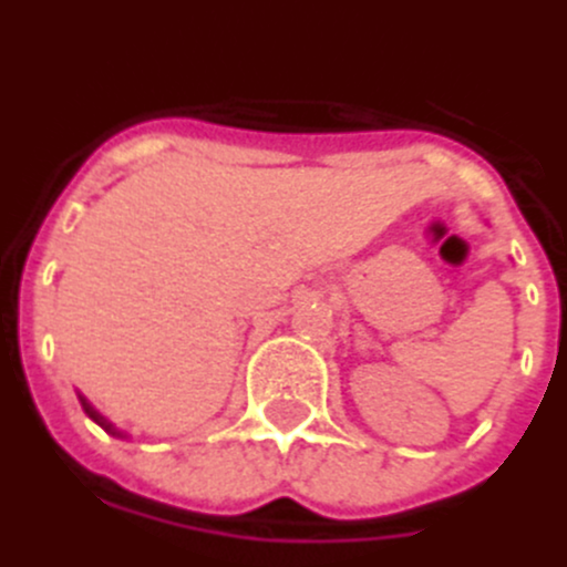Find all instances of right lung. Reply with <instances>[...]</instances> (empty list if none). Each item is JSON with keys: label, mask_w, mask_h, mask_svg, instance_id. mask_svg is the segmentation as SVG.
Instances as JSON below:
<instances>
[{"label": "right lung", "mask_w": 567, "mask_h": 567, "mask_svg": "<svg viewBox=\"0 0 567 567\" xmlns=\"http://www.w3.org/2000/svg\"><path fill=\"white\" fill-rule=\"evenodd\" d=\"M76 395H80V404H82V410H85V416L92 419V422H97V425H101L103 431H106V434H112V437H118V440H130L127 431H124V427H118V425H115V422H110V419L103 416L101 410L94 408L92 401L85 399L82 392H76Z\"/></svg>", "instance_id": "obj_1"}]
</instances>
